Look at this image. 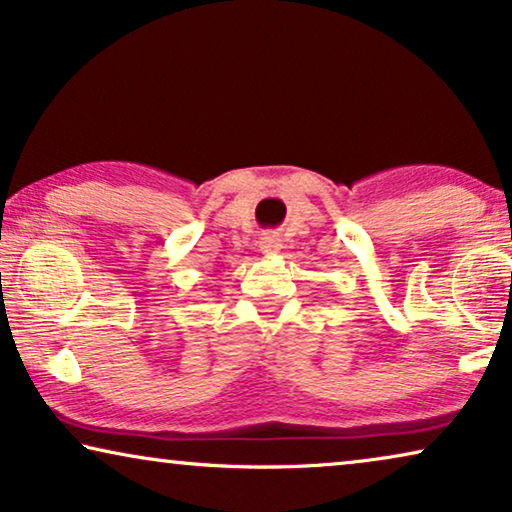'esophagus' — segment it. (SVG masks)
<instances>
[{
  "label": "esophagus",
  "instance_id": "obj_1",
  "mask_svg": "<svg viewBox=\"0 0 512 512\" xmlns=\"http://www.w3.org/2000/svg\"><path fill=\"white\" fill-rule=\"evenodd\" d=\"M282 249V242H279L277 235H263L261 237V251L263 254H277Z\"/></svg>",
  "mask_w": 512,
  "mask_h": 512
}]
</instances>
